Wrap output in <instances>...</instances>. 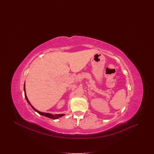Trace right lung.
I'll return each mask as SVG.
<instances>
[{
	"label": "right lung",
	"instance_id": "obj_1",
	"mask_svg": "<svg viewBox=\"0 0 154 154\" xmlns=\"http://www.w3.org/2000/svg\"><path fill=\"white\" fill-rule=\"evenodd\" d=\"M24 92H25V97H26V99H27V102H28V103L30 104V105L32 107V108L34 109V110L35 111V112H36L37 113H38L39 114H40V115H42V116H46V117H48V118H51V119H57V118H58L59 117H61V116H64V114H60V115H52V114H50V113H42V112H39V111H38V110H37V109H36L32 105H31V103H30V102H29V100H28V99H27V96H26V89H25V84H24Z\"/></svg>",
	"mask_w": 154,
	"mask_h": 154
}]
</instances>
